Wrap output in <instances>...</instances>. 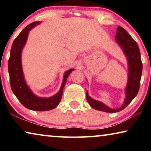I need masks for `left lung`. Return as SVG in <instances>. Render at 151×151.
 Listing matches in <instances>:
<instances>
[{
	"label": "left lung",
	"instance_id": "obj_1",
	"mask_svg": "<svg viewBox=\"0 0 151 151\" xmlns=\"http://www.w3.org/2000/svg\"><path fill=\"white\" fill-rule=\"evenodd\" d=\"M115 39L117 43L121 47L127 56L128 64H129V76H128L127 86L125 89L126 97L124 102L119 108L115 109H111L103 103L93 100L88 96L87 91L86 93V100L92 108L98 111L107 113L119 112L124 109L131 103L139 91L140 80L142 73L141 55L137 42L124 29L119 26L117 28Z\"/></svg>",
	"mask_w": 151,
	"mask_h": 151
}]
</instances>
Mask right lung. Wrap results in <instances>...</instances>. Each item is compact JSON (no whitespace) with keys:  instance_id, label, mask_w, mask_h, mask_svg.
<instances>
[{"instance_id":"add662e5","label":"right lung","mask_w":151,"mask_h":151,"mask_svg":"<svg viewBox=\"0 0 151 151\" xmlns=\"http://www.w3.org/2000/svg\"><path fill=\"white\" fill-rule=\"evenodd\" d=\"M40 23V21H36L29 24L14 40L10 51L9 59L8 60V71L12 90L20 103L30 110L45 111L51 110L59 104L68 76L74 69H71L65 72L60 89L55 96L50 98H44L36 96L27 85L22 71L21 53L27 42L29 31L36 24Z\"/></svg>"}]
</instances>
